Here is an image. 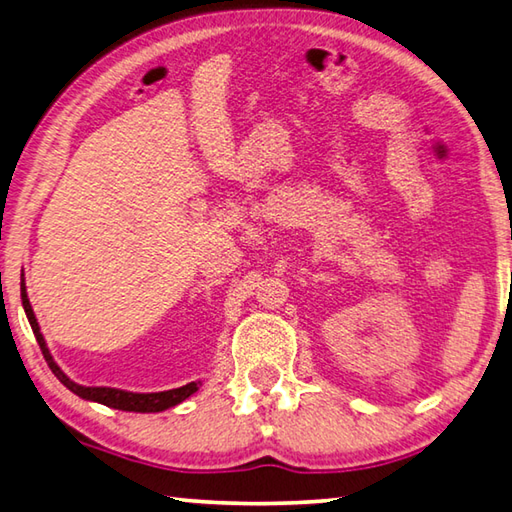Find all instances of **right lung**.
I'll return each instance as SVG.
<instances>
[{
    "mask_svg": "<svg viewBox=\"0 0 512 512\" xmlns=\"http://www.w3.org/2000/svg\"><path fill=\"white\" fill-rule=\"evenodd\" d=\"M22 304H24L30 328H33V333H35L37 344H39V348H42V355L46 359L48 368L53 370L59 382H62L68 390H73V393L79 395L82 399L104 404V406H110V408H117V410H128V413H159V410H166V408H173L177 404H182L184 399H188L190 395L197 393L199 384H195V382L173 388V390H164V393H128V390H119V388H106V386L90 388V386H79L75 382H70V379L64 375V370L55 364V359H53V355H50V350L44 342V335H42V330H39L37 317L33 313V306H30V302H28L24 273H22Z\"/></svg>",
    "mask_w": 512,
    "mask_h": 512,
    "instance_id": "1",
    "label": "right lung"
}]
</instances>
